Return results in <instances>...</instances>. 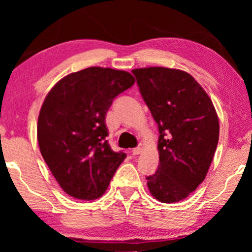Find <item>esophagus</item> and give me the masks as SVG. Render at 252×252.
<instances>
[{"instance_id":"1","label":"esophagus","mask_w":252,"mask_h":252,"mask_svg":"<svg viewBox=\"0 0 252 252\" xmlns=\"http://www.w3.org/2000/svg\"><path fill=\"white\" fill-rule=\"evenodd\" d=\"M142 150H143V144L140 143L136 148H134V149L132 150V153H133V155H140L141 153H142Z\"/></svg>"}]
</instances>
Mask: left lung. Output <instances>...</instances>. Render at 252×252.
Wrapping results in <instances>:
<instances>
[{
    "label": "left lung",
    "mask_w": 252,
    "mask_h": 252,
    "mask_svg": "<svg viewBox=\"0 0 252 252\" xmlns=\"http://www.w3.org/2000/svg\"><path fill=\"white\" fill-rule=\"evenodd\" d=\"M132 72L159 132V165L147 177L148 188L159 202L182 201L202 184L215 156L219 140L216 109L187 72L159 66Z\"/></svg>",
    "instance_id": "8db88e82"
}]
</instances>
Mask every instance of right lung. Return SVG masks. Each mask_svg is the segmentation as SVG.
<instances>
[{
    "label": "right lung",
    "mask_w": 252,
    "mask_h": 252,
    "mask_svg": "<svg viewBox=\"0 0 252 252\" xmlns=\"http://www.w3.org/2000/svg\"><path fill=\"white\" fill-rule=\"evenodd\" d=\"M134 82L126 71L93 66L66 75L48 93L37 119V141L67 195L85 201L101 197L126 158L105 139V116L113 99Z\"/></svg>",
    "instance_id": "obj_1"
}]
</instances>
